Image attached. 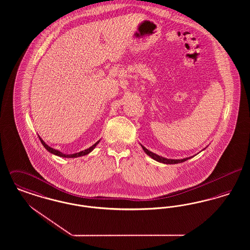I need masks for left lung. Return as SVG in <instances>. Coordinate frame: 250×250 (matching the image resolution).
<instances>
[{
    "label": "left lung",
    "instance_id": "left-lung-1",
    "mask_svg": "<svg viewBox=\"0 0 250 250\" xmlns=\"http://www.w3.org/2000/svg\"><path fill=\"white\" fill-rule=\"evenodd\" d=\"M141 146L143 147V151H144L147 155H149L150 157H152L155 161L160 162V163H163V164H178V163L185 162V161H187L188 159H190V158L193 157V156H190V157H186V158H183V159H169V158H166V157L160 156V155H156L155 153L149 151L148 149H146L142 144H141Z\"/></svg>",
    "mask_w": 250,
    "mask_h": 250
}]
</instances>
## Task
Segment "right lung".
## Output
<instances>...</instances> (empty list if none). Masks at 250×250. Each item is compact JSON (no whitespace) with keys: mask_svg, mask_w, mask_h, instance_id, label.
<instances>
[{"mask_svg":"<svg viewBox=\"0 0 250 250\" xmlns=\"http://www.w3.org/2000/svg\"><path fill=\"white\" fill-rule=\"evenodd\" d=\"M38 137H39L40 142H41V143L43 144V146L48 150L49 153H51V154H53V155H58V156H61V157H66V158H76V157H79V156H83V155H88V154H90V153L95 149V146H96V145L99 143V142H100V140H99V141H98V142H96L93 146L89 147L88 149H86V150H84V151H82V152L75 153V154H72V155H66V154H63V153L60 152L58 150H55V149L51 148L50 146H48V144L45 143V142L40 138V136H38Z\"/></svg>","mask_w":250,"mask_h":250,"instance_id":"right-lung-1","label":"right lung"}]
</instances>
